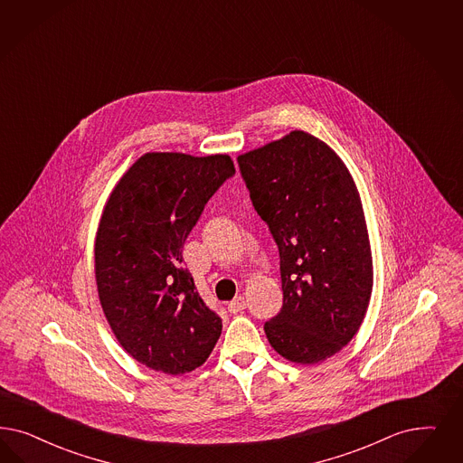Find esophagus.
<instances>
[{"label": "esophagus", "mask_w": 463, "mask_h": 463, "mask_svg": "<svg viewBox=\"0 0 463 463\" xmlns=\"http://www.w3.org/2000/svg\"><path fill=\"white\" fill-rule=\"evenodd\" d=\"M246 307V299L242 298V296H238V298H234L231 303L227 304V309H229V313H232V315H236V313H240Z\"/></svg>", "instance_id": "1"}]
</instances>
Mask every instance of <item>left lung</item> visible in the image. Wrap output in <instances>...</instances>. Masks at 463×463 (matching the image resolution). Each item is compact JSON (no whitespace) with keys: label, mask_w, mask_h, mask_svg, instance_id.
<instances>
[{"label":"left lung","mask_w":463,"mask_h":463,"mask_svg":"<svg viewBox=\"0 0 463 463\" xmlns=\"http://www.w3.org/2000/svg\"><path fill=\"white\" fill-rule=\"evenodd\" d=\"M238 162L280 255L284 304L265 323L267 338L290 363H321L357 334L373 290V256L355 183L335 152L303 129Z\"/></svg>","instance_id":"obj_1"}]
</instances>
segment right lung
I'll list each match as a JSON object with an SVG mask.
<instances>
[{
    "instance_id": "1",
    "label": "right lung",
    "mask_w": 463,
    "mask_h": 463,
    "mask_svg": "<svg viewBox=\"0 0 463 463\" xmlns=\"http://www.w3.org/2000/svg\"><path fill=\"white\" fill-rule=\"evenodd\" d=\"M236 173L225 154L148 152L114 186L96 236L99 301L121 347L165 374L202 366L222 334L183 265L212 194Z\"/></svg>"
}]
</instances>
